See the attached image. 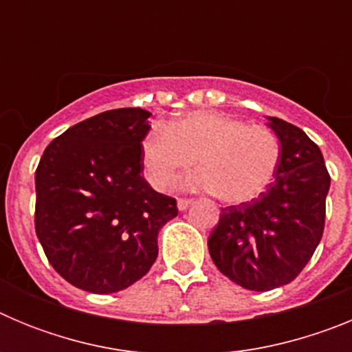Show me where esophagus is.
I'll list each match as a JSON object with an SVG mask.
<instances>
[{
  "label": "esophagus",
  "instance_id": "34e87169",
  "mask_svg": "<svg viewBox=\"0 0 352 352\" xmlns=\"http://www.w3.org/2000/svg\"><path fill=\"white\" fill-rule=\"evenodd\" d=\"M190 204H192L190 199H178V210L179 211H185L186 208L190 206Z\"/></svg>",
  "mask_w": 352,
  "mask_h": 352
}]
</instances>
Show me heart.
Returning a JSON list of instances; mask_svg holds the SVG:
<instances>
[{
    "label": "heart",
    "instance_id": "heart-1",
    "mask_svg": "<svg viewBox=\"0 0 352 352\" xmlns=\"http://www.w3.org/2000/svg\"><path fill=\"white\" fill-rule=\"evenodd\" d=\"M280 157V141L272 129L217 111H194L167 126H153L142 142V169L153 188L167 190L195 158L199 170L183 186L213 192L227 204L263 195Z\"/></svg>",
    "mask_w": 352,
    "mask_h": 352
}]
</instances>
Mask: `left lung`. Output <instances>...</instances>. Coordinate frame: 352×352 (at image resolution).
<instances>
[{"label":"left lung","instance_id":"8db88e82","mask_svg":"<svg viewBox=\"0 0 352 352\" xmlns=\"http://www.w3.org/2000/svg\"><path fill=\"white\" fill-rule=\"evenodd\" d=\"M280 141L275 182L250 203L222 208L208 239L220 273L248 291L289 284L322 238L329 174L321 149L298 126L268 116Z\"/></svg>","mask_w":352,"mask_h":352}]
</instances>
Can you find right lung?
I'll return each instance as SVG.
<instances>
[{
	"instance_id": "right-lung-1",
	"label": "right lung",
	"mask_w": 352,
	"mask_h": 352,
	"mask_svg": "<svg viewBox=\"0 0 352 352\" xmlns=\"http://www.w3.org/2000/svg\"><path fill=\"white\" fill-rule=\"evenodd\" d=\"M149 111L113 109L65 130L35 173V229L52 268L96 294L123 291L158 256V232L178 214L142 174Z\"/></svg>"
}]
</instances>
